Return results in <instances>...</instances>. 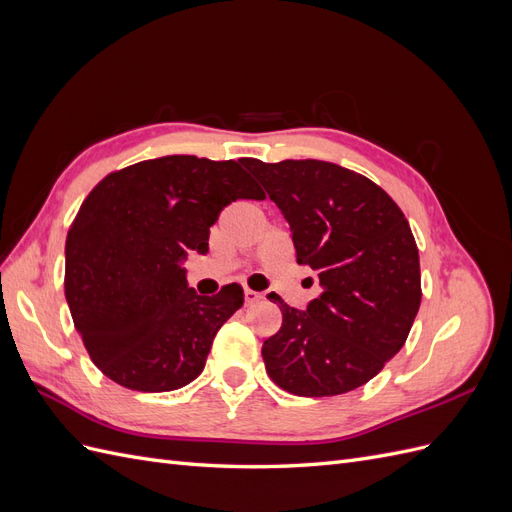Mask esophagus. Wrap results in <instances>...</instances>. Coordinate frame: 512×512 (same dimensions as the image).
I'll use <instances>...</instances> for the list:
<instances>
[{
    "label": "esophagus",
    "mask_w": 512,
    "mask_h": 512,
    "mask_svg": "<svg viewBox=\"0 0 512 512\" xmlns=\"http://www.w3.org/2000/svg\"><path fill=\"white\" fill-rule=\"evenodd\" d=\"M260 297H262V294H260V292H256V290H252V288H245V290H243L245 305H252V303L260 301Z\"/></svg>",
    "instance_id": "esophagus-1"
}]
</instances>
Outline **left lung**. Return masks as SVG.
Listing matches in <instances>:
<instances>
[{"label": "left lung", "instance_id": "1", "mask_svg": "<svg viewBox=\"0 0 512 512\" xmlns=\"http://www.w3.org/2000/svg\"><path fill=\"white\" fill-rule=\"evenodd\" d=\"M243 166L284 213L297 262L322 286L305 312L269 294L282 309V329L262 344L269 378L299 397L359 389L406 344L421 305L406 215L380 185L331 162Z\"/></svg>", "mask_w": 512, "mask_h": 512}]
</instances>
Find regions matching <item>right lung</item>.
I'll return each instance as SVG.
<instances>
[{"label": "right lung", "instance_id": "right-lung-1", "mask_svg": "<svg viewBox=\"0 0 512 512\" xmlns=\"http://www.w3.org/2000/svg\"><path fill=\"white\" fill-rule=\"evenodd\" d=\"M237 198H265L239 162L166 156L115 170L83 200L66 239V301L106 378L166 393L200 376L243 288L200 297L183 260L209 252V228Z\"/></svg>", "mask_w": 512, "mask_h": 512}]
</instances>
